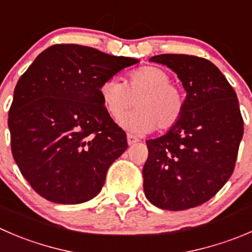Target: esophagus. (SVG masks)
Here are the masks:
<instances>
[{
    "label": "esophagus",
    "instance_id": "obj_1",
    "mask_svg": "<svg viewBox=\"0 0 252 252\" xmlns=\"http://www.w3.org/2000/svg\"><path fill=\"white\" fill-rule=\"evenodd\" d=\"M126 139H128V144H129V145H133V144L138 143V141H139V139L136 138L135 135H133V134H130V133L126 134Z\"/></svg>",
    "mask_w": 252,
    "mask_h": 252
}]
</instances>
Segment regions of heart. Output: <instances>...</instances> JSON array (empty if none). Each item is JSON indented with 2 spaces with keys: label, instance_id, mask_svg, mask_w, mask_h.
<instances>
[{
  "label": "heart",
  "instance_id": "1",
  "mask_svg": "<svg viewBox=\"0 0 252 252\" xmlns=\"http://www.w3.org/2000/svg\"><path fill=\"white\" fill-rule=\"evenodd\" d=\"M98 92L106 111L116 119L137 103L135 111L121 119L124 128L136 133L150 131L155 126L158 130H168L185 112V94L171 84L170 74L158 66L131 70L124 82L116 77L107 79L99 85Z\"/></svg>",
  "mask_w": 252,
  "mask_h": 252
}]
</instances>
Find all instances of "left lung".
I'll use <instances>...</instances> for the list:
<instances>
[{
    "label": "left lung",
    "instance_id": "obj_1",
    "mask_svg": "<svg viewBox=\"0 0 252 252\" xmlns=\"http://www.w3.org/2000/svg\"><path fill=\"white\" fill-rule=\"evenodd\" d=\"M150 61L175 71L187 96L178 123L146 140L144 192L158 208L185 211L206 203L230 178L244 121L235 91L213 63L183 54Z\"/></svg>",
    "mask_w": 252,
    "mask_h": 252
}]
</instances>
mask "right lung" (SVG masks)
<instances>
[{
  "label": "right lung",
  "instance_id": "add662e5",
  "mask_svg": "<svg viewBox=\"0 0 252 252\" xmlns=\"http://www.w3.org/2000/svg\"><path fill=\"white\" fill-rule=\"evenodd\" d=\"M139 60L90 46L56 44L18 80L8 113L11 150L34 191L54 203L79 204L99 193L128 148L99 97V85Z\"/></svg>",
  "mask_w": 252,
  "mask_h": 252
}]
</instances>
